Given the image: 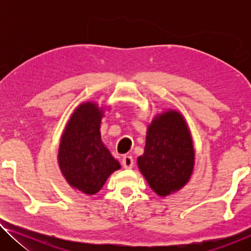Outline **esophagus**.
Instances as JSON below:
<instances>
[{
    "mask_svg": "<svg viewBox=\"0 0 251 251\" xmlns=\"http://www.w3.org/2000/svg\"><path fill=\"white\" fill-rule=\"evenodd\" d=\"M122 163H123V166H124V168H126V169H129V168L133 167V165H134V159H133V157H131V156H129V155H126V156L123 157Z\"/></svg>",
    "mask_w": 251,
    "mask_h": 251,
    "instance_id": "1",
    "label": "esophagus"
}]
</instances>
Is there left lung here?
<instances>
[{
	"instance_id": "left-lung-1",
	"label": "left lung",
	"mask_w": 251,
	"mask_h": 251,
	"mask_svg": "<svg viewBox=\"0 0 251 251\" xmlns=\"http://www.w3.org/2000/svg\"><path fill=\"white\" fill-rule=\"evenodd\" d=\"M137 165L148 185L161 197L182 188L195 165V151L188 126L177 110L157 115L146 133L144 154Z\"/></svg>"
}]
</instances>
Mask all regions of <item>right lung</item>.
I'll use <instances>...</instances> for the list:
<instances>
[{
  "label": "right lung",
  "mask_w": 251,
  "mask_h": 251,
  "mask_svg": "<svg viewBox=\"0 0 251 251\" xmlns=\"http://www.w3.org/2000/svg\"><path fill=\"white\" fill-rule=\"evenodd\" d=\"M103 109L93 101L80 104L72 114L58 148V165L66 181L86 195L100 192L121 165L100 138Z\"/></svg>",
  "instance_id": "add662e5"
}]
</instances>
